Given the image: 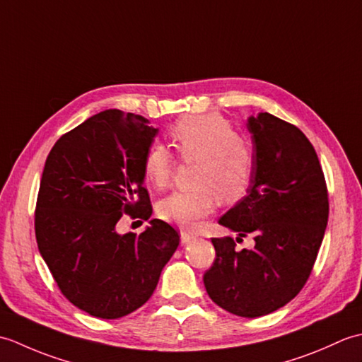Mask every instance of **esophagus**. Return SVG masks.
Wrapping results in <instances>:
<instances>
[{
    "label": "esophagus",
    "instance_id": "1",
    "mask_svg": "<svg viewBox=\"0 0 362 362\" xmlns=\"http://www.w3.org/2000/svg\"><path fill=\"white\" fill-rule=\"evenodd\" d=\"M194 240H196V236H194L193 233H187V232H182V233H180V243H182L183 245L191 243V241H194Z\"/></svg>",
    "mask_w": 362,
    "mask_h": 362
}]
</instances>
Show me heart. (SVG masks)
Listing matches in <instances>:
<instances>
[{
	"mask_svg": "<svg viewBox=\"0 0 362 362\" xmlns=\"http://www.w3.org/2000/svg\"><path fill=\"white\" fill-rule=\"evenodd\" d=\"M171 138L179 156L197 161L191 191H177L157 206L158 216L182 228H194L216 209L218 199L233 204L247 193L253 174L249 143L233 132L219 113L188 115L175 122ZM144 174L157 188L166 187L175 160L163 144H153L144 157Z\"/></svg>",
	"mask_w": 362,
	"mask_h": 362,
	"instance_id": "obj_1",
	"label": "heart"
}]
</instances>
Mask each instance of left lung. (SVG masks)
<instances>
[{
  "mask_svg": "<svg viewBox=\"0 0 362 362\" xmlns=\"http://www.w3.org/2000/svg\"><path fill=\"white\" fill-rule=\"evenodd\" d=\"M247 129V196L218 222L253 236L255 247L235 250L230 236L213 238L216 258L204 284L222 310L252 319L281 308L305 286L325 235L328 193L317 153L298 127L264 112L249 117Z\"/></svg>",
  "mask_w": 362,
  "mask_h": 362,
  "instance_id": "obj_1",
  "label": "left lung"
}]
</instances>
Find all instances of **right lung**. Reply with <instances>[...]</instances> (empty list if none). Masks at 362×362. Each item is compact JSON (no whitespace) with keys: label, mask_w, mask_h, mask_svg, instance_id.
Here are the masks:
<instances>
[{"label":"right lung","mask_w":362,"mask_h":362,"mask_svg":"<svg viewBox=\"0 0 362 362\" xmlns=\"http://www.w3.org/2000/svg\"><path fill=\"white\" fill-rule=\"evenodd\" d=\"M158 129L140 115L104 110L62 135L43 168L35 206L38 250L70 302L90 316L118 319L156 291L180 236L152 219L140 235L119 219H149L144 157Z\"/></svg>","instance_id":"right-lung-1"}]
</instances>
